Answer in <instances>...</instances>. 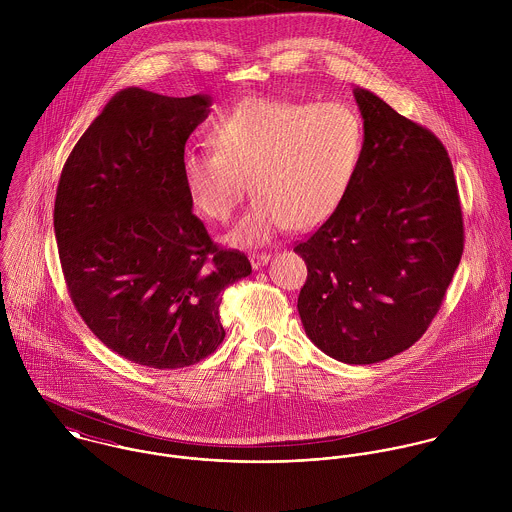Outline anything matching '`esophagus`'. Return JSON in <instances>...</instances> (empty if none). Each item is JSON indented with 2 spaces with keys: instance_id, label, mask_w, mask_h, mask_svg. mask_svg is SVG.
Returning a JSON list of instances; mask_svg holds the SVG:
<instances>
[{
  "instance_id": "obj_1",
  "label": "esophagus",
  "mask_w": 512,
  "mask_h": 512,
  "mask_svg": "<svg viewBox=\"0 0 512 512\" xmlns=\"http://www.w3.org/2000/svg\"><path fill=\"white\" fill-rule=\"evenodd\" d=\"M270 254H266V252H262V254H252L250 256V264H252V268L254 270H258V268H262V266H266L268 262H270Z\"/></svg>"
}]
</instances>
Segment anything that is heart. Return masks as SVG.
Returning a JSON list of instances; mask_svg holds the SVG:
<instances>
[{
  "label": "heart",
  "mask_w": 512,
  "mask_h": 512,
  "mask_svg": "<svg viewBox=\"0 0 512 512\" xmlns=\"http://www.w3.org/2000/svg\"><path fill=\"white\" fill-rule=\"evenodd\" d=\"M363 122L343 102L305 104L248 96L211 122L213 151L189 149L181 179L191 205L226 222L246 193L250 211L228 234L258 246L286 230L321 226L345 201L363 157Z\"/></svg>",
  "instance_id": "obj_1"
}]
</instances>
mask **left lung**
Listing matches in <instances>:
<instances>
[{
    "mask_svg": "<svg viewBox=\"0 0 512 512\" xmlns=\"http://www.w3.org/2000/svg\"><path fill=\"white\" fill-rule=\"evenodd\" d=\"M365 142L341 207L297 252L307 337L347 365L412 347L441 307L463 254V217L447 151L420 124L355 88Z\"/></svg>",
    "mask_w": 512,
    "mask_h": 512,
    "instance_id": "8db88e82",
    "label": "left lung"
}]
</instances>
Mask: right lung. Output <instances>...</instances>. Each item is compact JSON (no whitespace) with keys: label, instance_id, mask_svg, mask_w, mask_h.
<instances>
[{"label":"right lung","instance_id":"right-lung-1","mask_svg":"<svg viewBox=\"0 0 512 512\" xmlns=\"http://www.w3.org/2000/svg\"><path fill=\"white\" fill-rule=\"evenodd\" d=\"M211 96L124 88L76 142L59 179L55 236L88 329L138 365L173 370L217 351L220 301L250 276L193 215L181 157Z\"/></svg>","mask_w":512,"mask_h":512}]
</instances>
